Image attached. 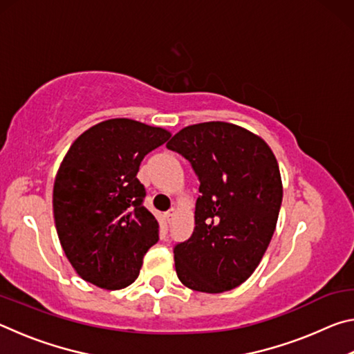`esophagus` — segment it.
<instances>
[{
  "instance_id": "obj_1",
  "label": "esophagus",
  "mask_w": 354,
  "mask_h": 354,
  "mask_svg": "<svg viewBox=\"0 0 354 354\" xmlns=\"http://www.w3.org/2000/svg\"><path fill=\"white\" fill-rule=\"evenodd\" d=\"M178 215V209L176 207H171L169 212H167V218H169V221H171V220H175V217Z\"/></svg>"
}]
</instances>
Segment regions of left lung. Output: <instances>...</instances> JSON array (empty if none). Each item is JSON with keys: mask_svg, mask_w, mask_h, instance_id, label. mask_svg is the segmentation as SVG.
<instances>
[{"mask_svg": "<svg viewBox=\"0 0 354 354\" xmlns=\"http://www.w3.org/2000/svg\"><path fill=\"white\" fill-rule=\"evenodd\" d=\"M200 178L195 227L178 243V278L192 290L221 293L245 283L272 241L283 181L268 143L226 122L196 123L171 137Z\"/></svg>", "mask_w": 354, "mask_h": 354, "instance_id": "obj_1", "label": "left lung"}]
</instances>
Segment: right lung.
<instances>
[{
    "instance_id": "obj_1",
    "label": "right lung",
    "mask_w": 354,
    "mask_h": 354,
    "mask_svg": "<svg viewBox=\"0 0 354 354\" xmlns=\"http://www.w3.org/2000/svg\"><path fill=\"white\" fill-rule=\"evenodd\" d=\"M171 133L131 118H111L77 137L53 187L59 242L80 277L106 290L124 289L159 241V223L142 205L137 179L145 156Z\"/></svg>"
}]
</instances>
